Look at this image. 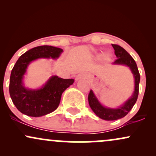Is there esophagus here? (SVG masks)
<instances>
[{
	"mask_svg": "<svg viewBox=\"0 0 156 156\" xmlns=\"http://www.w3.org/2000/svg\"><path fill=\"white\" fill-rule=\"evenodd\" d=\"M86 76V74L85 73H80L79 75L78 76V78H83V77Z\"/></svg>",
	"mask_w": 156,
	"mask_h": 156,
	"instance_id": "obj_1",
	"label": "esophagus"
}]
</instances>
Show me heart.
<instances>
[{
  "label": "heart",
  "instance_id": "obj_1",
  "mask_svg": "<svg viewBox=\"0 0 156 156\" xmlns=\"http://www.w3.org/2000/svg\"><path fill=\"white\" fill-rule=\"evenodd\" d=\"M103 58H104L105 60L108 61V60L111 59V58H112V54H111L110 53H104V54H103Z\"/></svg>",
  "mask_w": 156,
  "mask_h": 156
}]
</instances>
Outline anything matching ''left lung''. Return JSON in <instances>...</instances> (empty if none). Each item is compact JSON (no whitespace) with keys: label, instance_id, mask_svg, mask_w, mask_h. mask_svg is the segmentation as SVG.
I'll return each mask as SVG.
<instances>
[{"label":"left lung","instance_id":"obj_1","mask_svg":"<svg viewBox=\"0 0 156 156\" xmlns=\"http://www.w3.org/2000/svg\"><path fill=\"white\" fill-rule=\"evenodd\" d=\"M112 45L114 48V53L117 58V59L113 63V64L125 65L129 67L133 75L135 87H134V91L131 97L128 101H125L122 105L117 108H112L103 106L98 101L93 91L91 89L88 96L89 106L98 117L107 121L117 120V119L125 117L128 114V112L131 110L137 101L138 94H139V82H140V75H139V69H138L136 63L132 58L131 55L121 46L114 44H112Z\"/></svg>","mask_w":156,"mask_h":156}]
</instances>
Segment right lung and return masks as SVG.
Returning a JSON list of instances; mask_svg holds the SVG:
<instances>
[{"mask_svg": "<svg viewBox=\"0 0 156 156\" xmlns=\"http://www.w3.org/2000/svg\"><path fill=\"white\" fill-rule=\"evenodd\" d=\"M63 50L53 46L42 45L32 48L21 55L11 73L9 94L18 110L29 117H39L53 112L58 108L62 93L74 83V79H64L52 76L41 88H26L23 78L27 68L39 58L56 59Z\"/></svg>", "mask_w": 156, "mask_h": 156, "instance_id": "1", "label": "right lung"}]
</instances>
